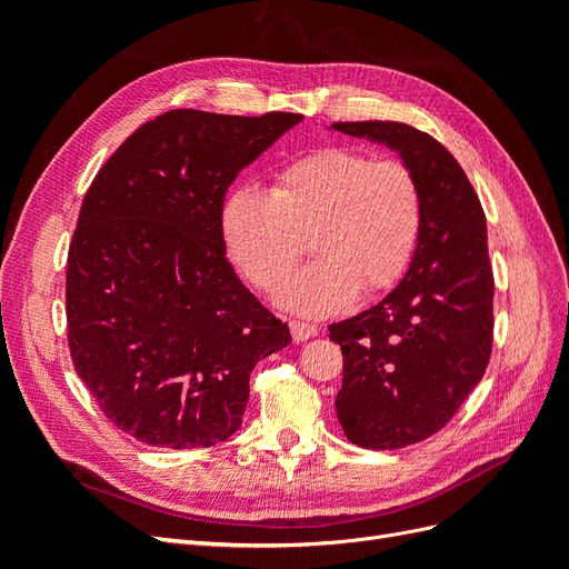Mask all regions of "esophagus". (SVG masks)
Listing matches in <instances>:
<instances>
[{"instance_id":"esophagus-1","label":"esophagus","mask_w":569,"mask_h":569,"mask_svg":"<svg viewBox=\"0 0 569 569\" xmlns=\"http://www.w3.org/2000/svg\"><path fill=\"white\" fill-rule=\"evenodd\" d=\"M289 327H291V337H295L297 343L318 335V327L311 325V322H303V320H291Z\"/></svg>"}]
</instances>
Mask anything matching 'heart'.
<instances>
[{
	"instance_id": "b5f03b06",
	"label": "heart",
	"mask_w": 569,
	"mask_h": 569,
	"mask_svg": "<svg viewBox=\"0 0 569 569\" xmlns=\"http://www.w3.org/2000/svg\"><path fill=\"white\" fill-rule=\"evenodd\" d=\"M220 228L232 261L258 289L282 284L311 237L318 258L278 299L289 311L327 316L349 306L358 289L377 295L401 280L420 242L422 192L399 159L325 147L282 166L270 192L234 187Z\"/></svg>"
}]
</instances>
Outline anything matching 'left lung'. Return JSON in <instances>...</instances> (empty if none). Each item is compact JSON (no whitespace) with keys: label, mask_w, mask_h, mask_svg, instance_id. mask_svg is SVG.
<instances>
[{"label":"left lung","mask_w":569,"mask_h":569,"mask_svg":"<svg viewBox=\"0 0 569 569\" xmlns=\"http://www.w3.org/2000/svg\"><path fill=\"white\" fill-rule=\"evenodd\" d=\"M332 128L399 151L422 192L406 278L368 311L327 327L343 353L335 401L343 435L363 449H403L456 416L491 358L487 218L465 170L432 134L393 120Z\"/></svg>","instance_id":"8db88e82"}]
</instances>
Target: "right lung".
I'll return each mask as SVG.
<instances>
[{"mask_svg": "<svg viewBox=\"0 0 569 569\" xmlns=\"http://www.w3.org/2000/svg\"><path fill=\"white\" fill-rule=\"evenodd\" d=\"M301 118L161 113L84 194L66 263L68 349L101 412L137 441H226L258 360L291 343L234 274L220 211L239 170Z\"/></svg>", "mask_w": 569, "mask_h": 569, "instance_id": "obj_1", "label": "right lung"}]
</instances>
